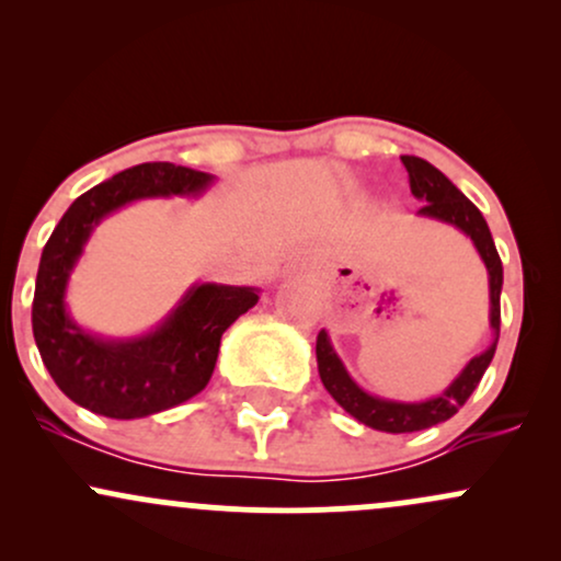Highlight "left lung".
<instances>
[{
    "label": "left lung",
    "mask_w": 561,
    "mask_h": 561,
    "mask_svg": "<svg viewBox=\"0 0 561 561\" xmlns=\"http://www.w3.org/2000/svg\"><path fill=\"white\" fill-rule=\"evenodd\" d=\"M401 163L409 171V186L411 195L422 199V216L437 218V221L454 224L465 231L467 237H472L474 248L480 250L482 261H485L488 274H491V327L499 334L501 330V285H504V268H501L499 250H495L491 229H488L485 218L478 210V205L472 199H467L456 190L454 184L443 176L427 160L416 156H401ZM495 343L488 347L485 353L474 356L467 364V369L454 379V385L443 392V396L433 398V401L424 403H396V401H382V398L369 396L347 377L345 366L340 364V358L334 356L327 332H319L317 337V364H319V377L324 382V388L330 396L337 401L351 416H356L358 422H364L366 427L382 430V433H416V430H427L433 424H440L450 420L456 411L469 401L474 388L480 385L482 375L493 362Z\"/></svg>",
    "instance_id": "left-lung-1"
}]
</instances>
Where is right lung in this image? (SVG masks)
<instances>
[{
    "mask_svg": "<svg viewBox=\"0 0 561 561\" xmlns=\"http://www.w3.org/2000/svg\"><path fill=\"white\" fill-rule=\"evenodd\" d=\"M210 173L173 163H139L92 186L60 218L44 244L31 324L42 362L70 401L111 420H137L184 403L208 385L221 334L259 302L250 287L197 285L160 330L105 343L68 319L62 293L89 231L121 205L152 195H192Z\"/></svg>",
    "mask_w": 561,
    "mask_h": 561,
    "instance_id": "1",
    "label": "right lung"
}]
</instances>
